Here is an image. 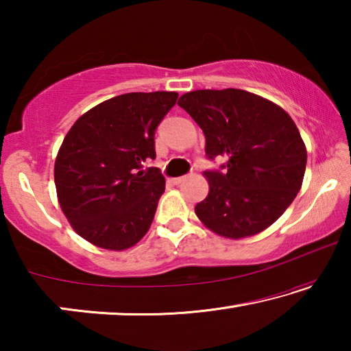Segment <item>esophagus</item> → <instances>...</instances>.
Returning <instances> with one entry per match:
<instances>
[{"instance_id": "1", "label": "esophagus", "mask_w": 351, "mask_h": 351, "mask_svg": "<svg viewBox=\"0 0 351 351\" xmlns=\"http://www.w3.org/2000/svg\"><path fill=\"white\" fill-rule=\"evenodd\" d=\"M187 178H189L187 175H184V176H178V178H171V182L176 184V186H180V184H182L184 181H186Z\"/></svg>"}]
</instances>
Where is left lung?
Masks as SVG:
<instances>
[{
    "label": "left lung",
    "instance_id": "1",
    "mask_svg": "<svg viewBox=\"0 0 351 351\" xmlns=\"http://www.w3.org/2000/svg\"><path fill=\"white\" fill-rule=\"evenodd\" d=\"M178 105L203 130L207 159H228L204 171L209 195L195 207L197 217L226 239L269 228L305 175L306 148L293 119L271 100L235 88L182 94Z\"/></svg>",
    "mask_w": 351,
    "mask_h": 351
}]
</instances>
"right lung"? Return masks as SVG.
I'll return each instance as SVG.
<instances>
[{"instance_id":"obj_1","label":"right lung","mask_w":351,"mask_h":351,"mask_svg":"<svg viewBox=\"0 0 351 351\" xmlns=\"http://www.w3.org/2000/svg\"><path fill=\"white\" fill-rule=\"evenodd\" d=\"M178 93H128L79 117L58 150V203L82 239L110 251L134 246L150 229L165 180L158 167L154 132Z\"/></svg>"}]
</instances>
